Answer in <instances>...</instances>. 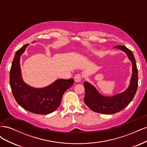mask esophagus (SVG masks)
Wrapping results in <instances>:
<instances>
[{
	"instance_id": "34e87169",
	"label": "esophagus",
	"mask_w": 147,
	"mask_h": 147,
	"mask_svg": "<svg viewBox=\"0 0 147 147\" xmlns=\"http://www.w3.org/2000/svg\"><path fill=\"white\" fill-rule=\"evenodd\" d=\"M82 79V76L80 74H77L75 75V76L74 77V80L76 82H80Z\"/></svg>"
}]
</instances>
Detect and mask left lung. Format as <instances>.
<instances>
[{
    "instance_id": "1",
    "label": "left lung",
    "mask_w": 147,
    "mask_h": 147,
    "mask_svg": "<svg viewBox=\"0 0 147 147\" xmlns=\"http://www.w3.org/2000/svg\"><path fill=\"white\" fill-rule=\"evenodd\" d=\"M125 52L129 59L132 62V74L130 84L124 92L112 97L101 95L96 88L90 83L85 82L83 84L85 88L84 103L91 110L102 114H114L121 111L129 104L134 98L138 86V72L135 57L132 52L125 46L115 47Z\"/></svg>"
}]
</instances>
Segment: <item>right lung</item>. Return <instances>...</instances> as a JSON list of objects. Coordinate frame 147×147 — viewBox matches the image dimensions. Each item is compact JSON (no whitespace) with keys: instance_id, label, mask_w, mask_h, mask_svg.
Returning <instances> with one entry per match:
<instances>
[{"instance_id":"obj_1","label":"right lung","mask_w":147,"mask_h":147,"mask_svg":"<svg viewBox=\"0 0 147 147\" xmlns=\"http://www.w3.org/2000/svg\"><path fill=\"white\" fill-rule=\"evenodd\" d=\"M28 44L22 47L15 55L10 72V84L13 95L21 107L35 114L47 115L61 104L64 92L73 85L74 79H59L47 87L34 88L26 84L21 77L20 56Z\"/></svg>"}]
</instances>
